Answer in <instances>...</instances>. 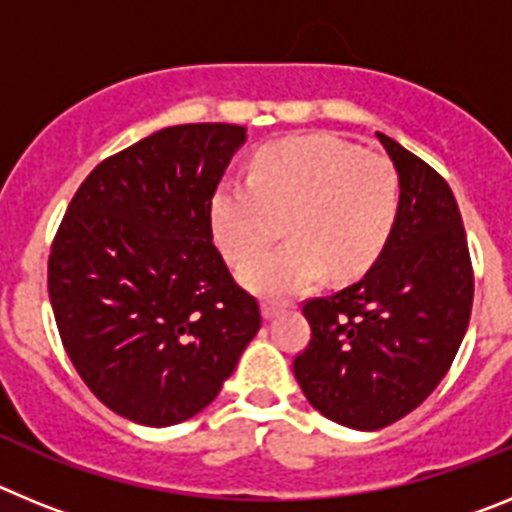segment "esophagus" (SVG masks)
I'll return each mask as SVG.
<instances>
[{"mask_svg": "<svg viewBox=\"0 0 512 512\" xmlns=\"http://www.w3.org/2000/svg\"><path fill=\"white\" fill-rule=\"evenodd\" d=\"M284 310V305H279V302H274V300H264L261 302V315H264L266 320L269 318H274V315H279V312Z\"/></svg>", "mask_w": 512, "mask_h": 512, "instance_id": "1", "label": "esophagus"}]
</instances>
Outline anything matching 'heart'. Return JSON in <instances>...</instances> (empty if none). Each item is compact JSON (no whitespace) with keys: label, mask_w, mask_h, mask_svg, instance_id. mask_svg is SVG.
<instances>
[{"label":"heart","mask_w":512,"mask_h":512,"mask_svg":"<svg viewBox=\"0 0 512 512\" xmlns=\"http://www.w3.org/2000/svg\"><path fill=\"white\" fill-rule=\"evenodd\" d=\"M402 205L395 164L336 135H292L253 156L251 176L212 194L210 220L233 264L255 259L288 225L290 241L248 264L241 279L269 297L300 295L333 274H364L390 243Z\"/></svg>","instance_id":"obj_1"}]
</instances>
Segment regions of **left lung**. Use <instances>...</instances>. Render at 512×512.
I'll list each match as a JSON object with an SVG mask.
<instances>
[{
  "label": "left lung",
  "mask_w": 512,
  "mask_h": 512,
  "mask_svg": "<svg viewBox=\"0 0 512 512\" xmlns=\"http://www.w3.org/2000/svg\"><path fill=\"white\" fill-rule=\"evenodd\" d=\"M402 184L390 243L359 282L302 305L310 343L292 369L312 408L379 431L438 387L467 333L474 271L454 192L423 158L377 133Z\"/></svg>",
  "instance_id": "8db88e82"
}]
</instances>
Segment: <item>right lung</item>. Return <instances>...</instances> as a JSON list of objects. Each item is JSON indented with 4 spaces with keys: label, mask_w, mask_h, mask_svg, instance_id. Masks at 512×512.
Listing matches in <instances>:
<instances>
[{
    "label": "right lung",
    "mask_w": 512,
    "mask_h": 512,
    "mask_svg": "<svg viewBox=\"0 0 512 512\" xmlns=\"http://www.w3.org/2000/svg\"><path fill=\"white\" fill-rule=\"evenodd\" d=\"M243 140L225 122L158 130L94 166L58 225L48 295L63 348L133 423L205 410L261 328L212 243V194Z\"/></svg>",
    "instance_id": "right-lung-1"
}]
</instances>
